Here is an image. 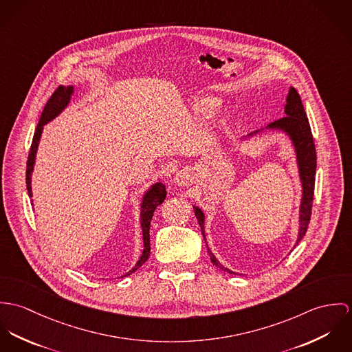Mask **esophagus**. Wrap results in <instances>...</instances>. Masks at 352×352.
<instances>
[{"instance_id":"obj_1","label":"esophagus","mask_w":352,"mask_h":352,"mask_svg":"<svg viewBox=\"0 0 352 352\" xmlns=\"http://www.w3.org/2000/svg\"><path fill=\"white\" fill-rule=\"evenodd\" d=\"M190 171H188V170H181V171H178L177 173V175H175V184L177 185H188L189 182H190Z\"/></svg>"}]
</instances>
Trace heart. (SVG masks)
Here are the masks:
<instances>
[{
	"label": "heart",
	"mask_w": 352,
	"mask_h": 352,
	"mask_svg": "<svg viewBox=\"0 0 352 352\" xmlns=\"http://www.w3.org/2000/svg\"><path fill=\"white\" fill-rule=\"evenodd\" d=\"M219 100L214 97H198L192 102V109L198 115H206L216 109Z\"/></svg>",
	"instance_id": "1"
}]
</instances>
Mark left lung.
Segmentation results:
<instances>
[{
  "mask_svg": "<svg viewBox=\"0 0 352 352\" xmlns=\"http://www.w3.org/2000/svg\"><path fill=\"white\" fill-rule=\"evenodd\" d=\"M285 118H279L269 124L267 126L258 129L255 132H251L243 138H240V142H250L251 139L256 138L258 135H262L263 132H282L287 139L290 140L294 155H296V162H297V168H298V177L301 182V202H300V214H298V232H297V240L294 243V247L301 241L304 234L307 232L309 220H311V212H312L313 192H314V177H316V148L313 143L312 131L311 125L307 118L304 105L301 102V97L297 93L294 87H289V93L286 97V104H285ZM197 221L201 228V234L205 239V214L204 212L193 205ZM206 250L210 256V261L214 266L219 269L227 272L230 274H237L227 269L220 263V261L214 256V254L210 251L208 243H206Z\"/></svg>",
  "mask_w": 352,
  "mask_h": 352,
  "instance_id": "obj_1",
  "label": "left lung"
}]
</instances>
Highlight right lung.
Listing matches in <instances>:
<instances>
[{"mask_svg":"<svg viewBox=\"0 0 352 352\" xmlns=\"http://www.w3.org/2000/svg\"><path fill=\"white\" fill-rule=\"evenodd\" d=\"M73 94H74V86H59L54 91V94L51 96V98L48 100V102L45 104L44 109H43L39 124L35 129L31 151L28 155V163H27V190H28V195L31 198H32V173H34L35 163H36V154H38V148H39L43 128L45 124H48L54 118H58L69 107V104L73 98ZM164 198H166V186L162 182L153 184L142 195L140 228H142V236H143V252H142L139 261L136 262V265L128 273L121 275V278L135 273L148 259V256L151 254V251H150L151 250V247H150V224H151V220H153V216H154V212H155L157 205H160L164 201ZM32 205H34V199H32Z\"/></svg>","mask_w":352,"mask_h":352,"instance_id":"add662e5","label":"right lung"}]
</instances>
